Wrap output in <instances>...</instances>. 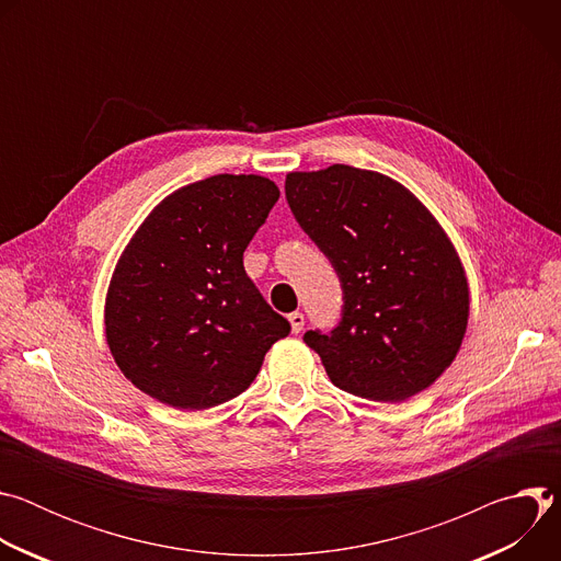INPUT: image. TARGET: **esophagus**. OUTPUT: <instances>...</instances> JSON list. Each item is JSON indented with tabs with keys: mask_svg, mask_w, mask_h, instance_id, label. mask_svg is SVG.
I'll return each instance as SVG.
<instances>
[{
	"mask_svg": "<svg viewBox=\"0 0 561 561\" xmlns=\"http://www.w3.org/2000/svg\"><path fill=\"white\" fill-rule=\"evenodd\" d=\"M288 322H290L293 333H301V329H304V324H306V319H304L301 312H290V314H288Z\"/></svg>",
	"mask_w": 561,
	"mask_h": 561,
	"instance_id": "obj_1",
	"label": "esophagus"
}]
</instances>
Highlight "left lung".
Segmentation results:
<instances>
[{
    "label": "left lung",
    "instance_id": "left-lung-1",
    "mask_svg": "<svg viewBox=\"0 0 561 561\" xmlns=\"http://www.w3.org/2000/svg\"><path fill=\"white\" fill-rule=\"evenodd\" d=\"M286 199L333 264L342 319L306 331L331 381L373 402H404L455 359L468 322L461 262L433 215L373 171L290 173Z\"/></svg>",
    "mask_w": 561,
    "mask_h": 561
}]
</instances>
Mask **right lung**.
<instances>
[{"instance_id":"1","label":"right lung","mask_w":561,"mask_h":561,"mask_svg":"<svg viewBox=\"0 0 561 561\" xmlns=\"http://www.w3.org/2000/svg\"><path fill=\"white\" fill-rule=\"evenodd\" d=\"M279 199L257 175H215L159 204L126 247L106 297L122 373L180 411L244 392L290 333L244 271V251Z\"/></svg>"}]
</instances>
